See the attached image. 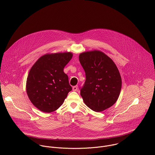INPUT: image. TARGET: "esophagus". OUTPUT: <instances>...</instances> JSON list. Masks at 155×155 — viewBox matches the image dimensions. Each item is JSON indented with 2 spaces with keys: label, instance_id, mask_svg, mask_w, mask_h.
I'll list each match as a JSON object with an SVG mask.
<instances>
[{
  "label": "esophagus",
  "instance_id": "34e87169",
  "mask_svg": "<svg viewBox=\"0 0 155 155\" xmlns=\"http://www.w3.org/2000/svg\"><path fill=\"white\" fill-rule=\"evenodd\" d=\"M77 89H78V86H74V87H72V90H73L74 91H77Z\"/></svg>",
  "mask_w": 155,
  "mask_h": 155
}]
</instances>
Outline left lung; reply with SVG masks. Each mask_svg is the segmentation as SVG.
<instances>
[{
    "mask_svg": "<svg viewBox=\"0 0 155 155\" xmlns=\"http://www.w3.org/2000/svg\"><path fill=\"white\" fill-rule=\"evenodd\" d=\"M86 74L80 94L86 105L95 112L112 106L120 94L122 81L113 60L100 51L84 52L79 55Z\"/></svg>",
    "mask_w": 155,
    "mask_h": 155,
    "instance_id": "8db88e82",
    "label": "left lung"
}]
</instances>
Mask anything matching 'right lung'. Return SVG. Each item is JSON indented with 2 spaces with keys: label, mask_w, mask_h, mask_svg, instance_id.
Wrapping results in <instances>:
<instances>
[{
  "label": "right lung",
  "mask_w": 155,
  "mask_h": 155,
  "mask_svg": "<svg viewBox=\"0 0 155 155\" xmlns=\"http://www.w3.org/2000/svg\"><path fill=\"white\" fill-rule=\"evenodd\" d=\"M71 52L48 54L40 57L31 68L26 80V93L34 106L50 113L58 109L72 91L64 66Z\"/></svg>",
  "instance_id": "1"
}]
</instances>
